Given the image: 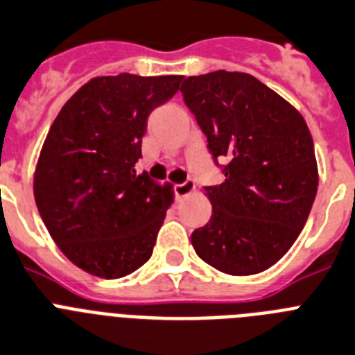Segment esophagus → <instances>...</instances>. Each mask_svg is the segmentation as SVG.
Returning <instances> with one entry per match:
<instances>
[{
    "mask_svg": "<svg viewBox=\"0 0 355 355\" xmlns=\"http://www.w3.org/2000/svg\"><path fill=\"white\" fill-rule=\"evenodd\" d=\"M195 182L186 180L184 184H177L175 186V193H177L178 198H184V196H189L191 193H195Z\"/></svg>",
    "mask_w": 355,
    "mask_h": 355,
    "instance_id": "34e87169",
    "label": "esophagus"
}]
</instances>
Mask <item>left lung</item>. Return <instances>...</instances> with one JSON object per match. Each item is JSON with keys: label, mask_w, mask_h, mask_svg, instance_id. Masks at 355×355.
I'll return each instance as SVG.
<instances>
[{"label": "left lung", "mask_w": 355, "mask_h": 355, "mask_svg": "<svg viewBox=\"0 0 355 355\" xmlns=\"http://www.w3.org/2000/svg\"><path fill=\"white\" fill-rule=\"evenodd\" d=\"M180 91L216 162L227 160L223 184L205 187L211 220L191 243L223 273H261L297 241L316 198L318 166L306 119L248 73L189 76Z\"/></svg>", "instance_id": "8db88e82"}]
</instances>
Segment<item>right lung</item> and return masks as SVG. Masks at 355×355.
Wrapping results in <instances>:
<instances>
[{
    "mask_svg": "<svg viewBox=\"0 0 355 355\" xmlns=\"http://www.w3.org/2000/svg\"><path fill=\"white\" fill-rule=\"evenodd\" d=\"M182 78L96 76L46 135L33 175L37 209L62 254L91 275L119 279L152 257L173 191L134 168L148 116Z\"/></svg>",
    "mask_w": 355,
    "mask_h": 355,
    "instance_id": "right-lung-1",
    "label": "right lung"
}]
</instances>
